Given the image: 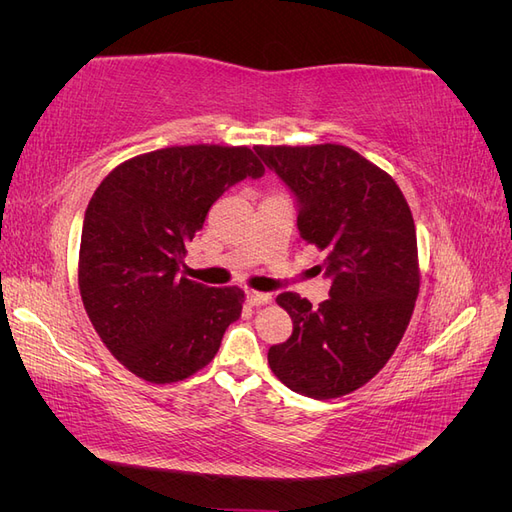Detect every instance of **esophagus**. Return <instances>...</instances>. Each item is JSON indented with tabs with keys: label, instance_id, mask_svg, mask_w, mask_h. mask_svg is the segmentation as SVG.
I'll return each instance as SVG.
<instances>
[{
	"label": "esophagus",
	"instance_id": "obj_1",
	"mask_svg": "<svg viewBox=\"0 0 512 512\" xmlns=\"http://www.w3.org/2000/svg\"><path fill=\"white\" fill-rule=\"evenodd\" d=\"M247 303L250 305H254V307H258V305H265V303H271V294L269 292H258V290H247Z\"/></svg>",
	"mask_w": 512,
	"mask_h": 512
}]
</instances>
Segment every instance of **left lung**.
<instances>
[{
  "label": "left lung",
  "instance_id": "obj_1",
  "mask_svg": "<svg viewBox=\"0 0 512 512\" xmlns=\"http://www.w3.org/2000/svg\"><path fill=\"white\" fill-rule=\"evenodd\" d=\"M297 200L301 241L324 252L329 299L277 297L292 335L269 348L290 391L333 399L361 389L391 359L418 294L416 228L391 175L344 145L254 147Z\"/></svg>",
  "mask_w": 512,
  "mask_h": 512
}]
</instances>
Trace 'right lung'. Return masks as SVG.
Masks as SVG:
<instances>
[{
	"mask_svg": "<svg viewBox=\"0 0 512 512\" xmlns=\"http://www.w3.org/2000/svg\"><path fill=\"white\" fill-rule=\"evenodd\" d=\"M262 175L247 147H166L119 164L91 196L79 252L83 305L104 346L138 378L166 384L196 374L241 316V288L192 282L179 267L215 200Z\"/></svg>",
	"mask_w": 512,
	"mask_h": 512,
	"instance_id": "1",
	"label": "right lung"
}]
</instances>
